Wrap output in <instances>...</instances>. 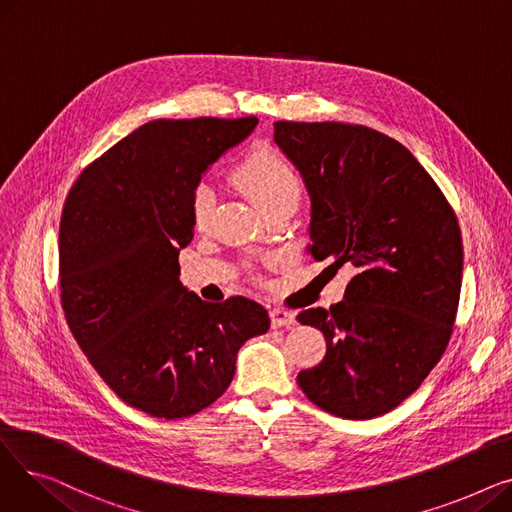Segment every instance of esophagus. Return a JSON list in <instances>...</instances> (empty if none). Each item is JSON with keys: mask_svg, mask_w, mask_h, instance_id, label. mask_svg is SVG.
<instances>
[{"mask_svg": "<svg viewBox=\"0 0 512 512\" xmlns=\"http://www.w3.org/2000/svg\"><path fill=\"white\" fill-rule=\"evenodd\" d=\"M270 317H272V328H290L297 324V317H294V313L284 311V309H272Z\"/></svg>", "mask_w": 512, "mask_h": 512, "instance_id": "1", "label": "esophagus"}]
</instances>
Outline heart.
Here are the masks:
<instances>
[{
	"instance_id": "heart-1",
	"label": "heart",
	"mask_w": 512,
	"mask_h": 512,
	"mask_svg": "<svg viewBox=\"0 0 512 512\" xmlns=\"http://www.w3.org/2000/svg\"><path fill=\"white\" fill-rule=\"evenodd\" d=\"M234 182L255 203L261 215L278 205L297 203L301 197L299 176L278 153L270 149L255 151L249 159L242 161L240 168L234 172ZM213 207V188L209 184H199L193 193L191 205L195 226L203 228L211 220Z\"/></svg>"
}]
</instances>
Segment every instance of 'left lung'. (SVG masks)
I'll list each match as a JSON object with an SVG mask.
<instances>
[{
    "mask_svg": "<svg viewBox=\"0 0 512 512\" xmlns=\"http://www.w3.org/2000/svg\"><path fill=\"white\" fill-rule=\"evenodd\" d=\"M274 141L311 199L309 253L355 267L340 303L299 313L328 351L297 382L336 417H380L446 351L463 276L459 222L415 155L378 130L276 122Z\"/></svg>",
    "mask_w": 512,
    "mask_h": 512,
    "instance_id": "obj_1",
    "label": "left lung"
}]
</instances>
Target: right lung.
<instances>
[{"label":"right lung","mask_w":512,"mask_h":512,"mask_svg":"<svg viewBox=\"0 0 512 512\" xmlns=\"http://www.w3.org/2000/svg\"><path fill=\"white\" fill-rule=\"evenodd\" d=\"M257 118L153 120L83 170L60 222L62 309L78 346L124 402L191 417L230 386L238 348L270 330L245 297L201 301L180 282L193 193Z\"/></svg>","instance_id":"right-lung-1"}]
</instances>
